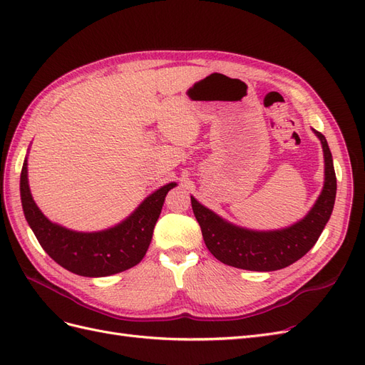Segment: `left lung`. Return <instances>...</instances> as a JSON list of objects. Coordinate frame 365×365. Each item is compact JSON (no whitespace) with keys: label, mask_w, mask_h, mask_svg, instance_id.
Wrapping results in <instances>:
<instances>
[{"label":"left lung","mask_w":365,"mask_h":365,"mask_svg":"<svg viewBox=\"0 0 365 365\" xmlns=\"http://www.w3.org/2000/svg\"><path fill=\"white\" fill-rule=\"evenodd\" d=\"M315 135L324 152V185L314 207L297 224L274 231H254L236 227L192 197V208L208 251L230 267L248 271H275L289 267L311 250L332 215L336 196V176L332 153L322 132Z\"/></svg>","instance_id":"8db88e82"}]
</instances>
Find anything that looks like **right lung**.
Returning a JSON list of instances; mask_svg holds the SVG:
<instances>
[{"label": "right lung", "mask_w": 365, "mask_h": 365, "mask_svg": "<svg viewBox=\"0 0 365 365\" xmlns=\"http://www.w3.org/2000/svg\"><path fill=\"white\" fill-rule=\"evenodd\" d=\"M175 185L176 182L163 185L149 195L123 222L96 233L68 230L53 224L42 215L30 193L27 158L21 170L19 189L24 216L43 251L62 268L77 275L106 277L135 267L145 257L164 197Z\"/></svg>", "instance_id": "obj_1"}]
</instances>
